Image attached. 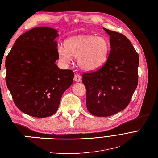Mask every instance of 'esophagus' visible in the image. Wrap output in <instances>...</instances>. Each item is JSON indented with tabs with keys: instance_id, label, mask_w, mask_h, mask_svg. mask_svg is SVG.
<instances>
[{
	"instance_id": "esophagus-1",
	"label": "esophagus",
	"mask_w": 158,
	"mask_h": 158,
	"mask_svg": "<svg viewBox=\"0 0 158 158\" xmlns=\"http://www.w3.org/2000/svg\"><path fill=\"white\" fill-rule=\"evenodd\" d=\"M73 78H74V80L76 82H80L82 80V77L80 74H78V73H76Z\"/></svg>"
}]
</instances>
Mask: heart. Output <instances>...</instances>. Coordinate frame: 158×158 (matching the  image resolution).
I'll use <instances>...</instances> for the list:
<instances>
[{"mask_svg":"<svg viewBox=\"0 0 158 158\" xmlns=\"http://www.w3.org/2000/svg\"><path fill=\"white\" fill-rule=\"evenodd\" d=\"M110 52V44L101 36H78L68 38L65 47L59 46L57 53L63 62L69 63L72 57H77L79 67L85 71H93L106 61Z\"/></svg>","mask_w":158,"mask_h":158,"instance_id":"b5f03b06","label":"heart"}]
</instances>
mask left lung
I'll return each instance as SVG.
<instances>
[{
    "mask_svg": "<svg viewBox=\"0 0 158 158\" xmlns=\"http://www.w3.org/2000/svg\"><path fill=\"white\" fill-rule=\"evenodd\" d=\"M103 30L110 37L107 61L99 69L82 75L87 110L99 117L110 116L128 106L138 85L139 64L137 52L124 35Z\"/></svg>",
    "mask_w": 158,
    "mask_h": 158,
    "instance_id": "8db88e82",
    "label": "left lung"
}]
</instances>
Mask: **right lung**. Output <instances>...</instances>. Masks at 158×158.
Masks as SVG:
<instances>
[{
    "mask_svg": "<svg viewBox=\"0 0 158 158\" xmlns=\"http://www.w3.org/2000/svg\"><path fill=\"white\" fill-rule=\"evenodd\" d=\"M57 36L51 27H34L17 38L6 57V86L17 107L30 116L53 115L72 85V70L55 64Z\"/></svg>",
    "mask_w": 158,
    "mask_h": 158,
    "instance_id": "right-lung-1",
    "label": "right lung"
}]
</instances>
